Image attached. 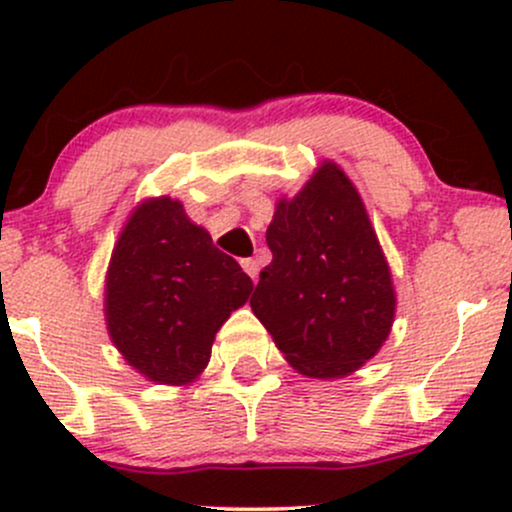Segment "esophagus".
<instances>
[{"mask_svg": "<svg viewBox=\"0 0 512 512\" xmlns=\"http://www.w3.org/2000/svg\"><path fill=\"white\" fill-rule=\"evenodd\" d=\"M240 264H243V269H245V272H248L250 279L257 281V276H260V262L252 260V257H248V260H243Z\"/></svg>", "mask_w": 512, "mask_h": 512, "instance_id": "obj_1", "label": "esophagus"}]
</instances>
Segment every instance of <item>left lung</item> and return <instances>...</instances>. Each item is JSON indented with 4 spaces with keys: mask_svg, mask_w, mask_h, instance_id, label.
Masks as SVG:
<instances>
[{
    "mask_svg": "<svg viewBox=\"0 0 512 512\" xmlns=\"http://www.w3.org/2000/svg\"><path fill=\"white\" fill-rule=\"evenodd\" d=\"M272 262L250 305L293 368L342 378L378 354L395 317V291L351 180L325 163L267 228Z\"/></svg>",
    "mask_w": 512,
    "mask_h": 512,
    "instance_id": "1",
    "label": "left lung"
}]
</instances>
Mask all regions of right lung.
Instances as JSON below:
<instances>
[{"mask_svg":"<svg viewBox=\"0 0 512 512\" xmlns=\"http://www.w3.org/2000/svg\"><path fill=\"white\" fill-rule=\"evenodd\" d=\"M250 291V276L187 219L180 202L154 199L134 211L110 260V337L146 378L190 383L209 363L214 334Z\"/></svg>","mask_w":512,"mask_h":512,"instance_id":"1","label":"right lung"}]
</instances>
